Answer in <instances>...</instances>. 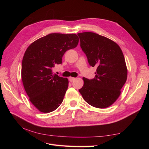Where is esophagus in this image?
Instances as JSON below:
<instances>
[{
	"mask_svg": "<svg viewBox=\"0 0 149 149\" xmlns=\"http://www.w3.org/2000/svg\"><path fill=\"white\" fill-rule=\"evenodd\" d=\"M75 79H76L75 78H73V77H69V78H68L69 81H71V82L75 80Z\"/></svg>",
	"mask_w": 149,
	"mask_h": 149,
	"instance_id": "34e87169",
	"label": "esophagus"
}]
</instances>
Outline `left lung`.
Returning <instances> with one entry per match:
<instances>
[{
	"instance_id": "obj_1",
	"label": "left lung",
	"mask_w": 149,
	"mask_h": 149,
	"mask_svg": "<svg viewBox=\"0 0 149 149\" xmlns=\"http://www.w3.org/2000/svg\"><path fill=\"white\" fill-rule=\"evenodd\" d=\"M80 46L91 66L97 67L96 78H83L79 91L84 101L94 107L106 108L119 98L127 78V68L120 47L115 42L96 33H78Z\"/></svg>"
}]
</instances>
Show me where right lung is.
<instances>
[{
    "instance_id": "1",
    "label": "right lung",
    "mask_w": 149,
    "mask_h": 149,
    "mask_svg": "<svg viewBox=\"0 0 149 149\" xmlns=\"http://www.w3.org/2000/svg\"><path fill=\"white\" fill-rule=\"evenodd\" d=\"M77 35L50 33L31 43L24 53L22 79L31 104L40 112L56 109L63 101L68 79L53 74L52 68L61 64L70 49L77 47Z\"/></svg>"
}]
</instances>
